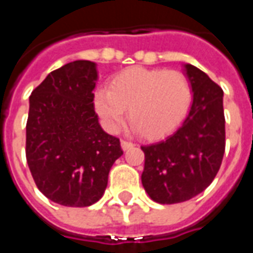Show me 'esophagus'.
<instances>
[{
	"label": "esophagus",
	"mask_w": 253,
	"mask_h": 253,
	"mask_svg": "<svg viewBox=\"0 0 253 253\" xmlns=\"http://www.w3.org/2000/svg\"><path fill=\"white\" fill-rule=\"evenodd\" d=\"M121 146L123 150H128V149L134 148V143L128 142V141H121Z\"/></svg>",
	"instance_id": "1"
}]
</instances>
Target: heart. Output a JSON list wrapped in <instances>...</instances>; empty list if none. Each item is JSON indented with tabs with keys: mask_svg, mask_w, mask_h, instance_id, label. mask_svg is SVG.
I'll return each instance as SVG.
<instances>
[{
	"mask_svg": "<svg viewBox=\"0 0 253 253\" xmlns=\"http://www.w3.org/2000/svg\"><path fill=\"white\" fill-rule=\"evenodd\" d=\"M191 100L190 81L183 73L134 66L116 74L110 89L94 90L93 108L110 132L119 131L128 108L132 130L156 139L184 121Z\"/></svg>",
	"mask_w": 253,
	"mask_h": 253,
	"instance_id": "obj_1",
	"label": "heart"
}]
</instances>
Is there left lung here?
<instances>
[{
  "instance_id": "1",
  "label": "left lung",
  "mask_w": 253,
  "mask_h": 253,
  "mask_svg": "<svg viewBox=\"0 0 253 253\" xmlns=\"http://www.w3.org/2000/svg\"><path fill=\"white\" fill-rule=\"evenodd\" d=\"M184 72L192 104L181 126L164 141L142 146V186L161 205L194 198L211 184L225 153L223 92L206 73L190 63Z\"/></svg>"
}]
</instances>
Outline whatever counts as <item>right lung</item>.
Masks as SVG:
<instances>
[{"mask_svg":"<svg viewBox=\"0 0 253 253\" xmlns=\"http://www.w3.org/2000/svg\"><path fill=\"white\" fill-rule=\"evenodd\" d=\"M96 66L90 61L66 63L30 96L27 163L42 194L62 206L99 201L111 167L123 154L119 139L101 128L94 112Z\"/></svg>","mask_w":253,"mask_h":253,"instance_id":"1","label":"right lung"}]
</instances>
